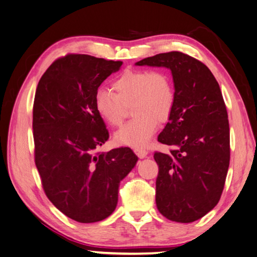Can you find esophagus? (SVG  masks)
<instances>
[{
    "instance_id": "obj_1",
    "label": "esophagus",
    "mask_w": 257,
    "mask_h": 257,
    "mask_svg": "<svg viewBox=\"0 0 257 257\" xmlns=\"http://www.w3.org/2000/svg\"><path fill=\"white\" fill-rule=\"evenodd\" d=\"M134 152H135V154H137V156L140 158V159H144L145 157L148 156V151L145 149H143V148H135L134 149Z\"/></svg>"
}]
</instances>
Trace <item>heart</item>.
Listing matches in <instances>:
<instances>
[{
  "mask_svg": "<svg viewBox=\"0 0 257 257\" xmlns=\"http://www.w3.org/2000/svg\"><path fill=\"white\" fill-rule=\"evenodd\" d=\"M113 90L96 91V112L106 124L116 127L123 122L125 107L133 105L134 118L114 134V141L145 147L156 133L158 122H166L172 113L174 88L170 76L160 70H126L114 80Z\"/></svg>",
  "mask_w": 257,
  "mask_h": 257,
  "instance_id": "heart-1",
  "label": "heart"
}]
</instances>
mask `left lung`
<instances>
[{"label":"left lung","mask_w":257,"mask_h":257,"mask_svg":"<svg viewBox=\"0 0 257 257\" xmlns=\"http://www.w3.org/2000/svg\"><path fill=\"white\" fill-rule=\"evenodd\" d=\"M170 69L174 105L154 153L159 166L156 202L172 221L192 222L218 204L229 167V124L220 87L206 65L171 51L135 62Z\"/></svg>","instance_id":"1"}]
</instances>
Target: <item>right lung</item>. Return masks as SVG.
Instances as JSON below:
<instances>
[{"label": "right lung", "instance_id": "right-lung-1", "mask_svg": "<svg viewBox=\"0 0 257 257\" xmlns=\"http://www.w3.org/2000/svg\"><path fill=\"white\" fill-rule=\"evenodd\" d=\"M122 64L67 55L47 69L36 90L32 127L43 190L57 209L78 222L113 214L119 183L139 159L130 148L96 153L108 131L95 109V94Z\"/></svg>", "mask_w": 257, "mask_h": 257}]
</instances>
